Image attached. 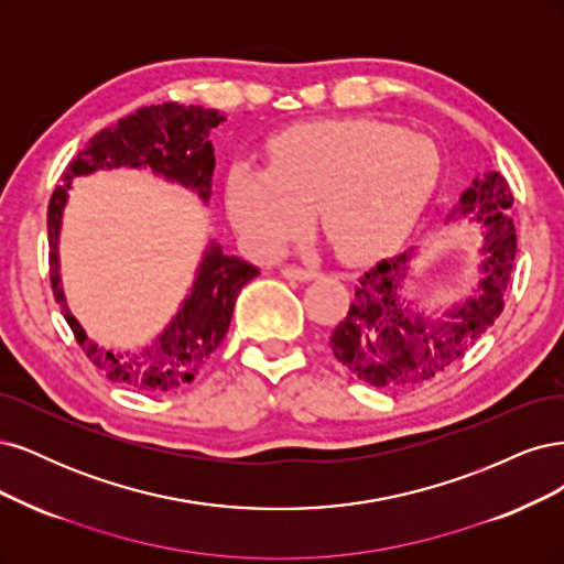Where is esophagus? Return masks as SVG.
Instances as JSON below:
<instances>
[{
	"label": "esophagus",
	"instance_id": "obj_1",
	"mask_svg": "<svg viewBox=\"0 0 564 564\" xmlns=\"http://www.w3.org/2000/svg\"><path fill=\"white\" fill-rule=\"evenodd\" d=\"M281 274L290 281H314L321 276V271L314 267H297V264H285Z\"/></svg>",
	"mask_w": 564,
	"mask_h": 564
}]
</instances>
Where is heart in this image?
I'll use <instances>...</instances> for the list:
<instances>
[{
    "instance_id": "b5f03b06",
    "label": "heart",
    "mask_w": 564,
    "mask_h": 564,
    "mask_svg": "<svg viewBox=\"0 0 564 564\" xmlns=\"http://www.w3.org/2000/svg\"><path fill=\"white\" fill-rule=\"evenodd\" d=\"M438 173V150L420 133L372 119L312 121L269 140L267 171L234 166L227 206L264 258L293 243L316 210L341 258L368 260L405 239Z\"/></svg>"
}]
</instances>
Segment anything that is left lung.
Segmentation results:
<instances>
[{
    "label": "left lung",
    "mask_w": 564,
    "mask_h": 564,
    "mask_svg": "<svg viewBox=\"0 0 564 564\" xmlns=\"http://www.w3.org/2000/svg\"><path fill=\"white\" fill-rule=\"evenodd\" d=\"M513 192L506 177L487 173L474 180L454 208L482 227L478 288L462 304L429 321L403 295L414 250L377 262L356 283L354 302L330 337L335 358L377 389H403L441 375L457 362L503 308V295L516 262V227L508 215ZM452 217V215H449Z\"/></svg>",
    "instance_id": "8db88e82"
}]
</instances>
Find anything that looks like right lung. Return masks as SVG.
I'll return each instance as SVG.
<instances>
[{
  "label": "right lung",
  "instance_id": "add662e5",
  "mask_svg": "<svg viewBox=\"0 0 564 564\" xmlns=\"http://www.w3.org/2000/svg\"><path fill=\"white\" fill-rule=\"evenodd\" d=\"M227 117L217 110H204L198 105L163 102L140 107L135 115L119 119L110 129H102L88 140L69 161L63 185L53 192L48 202V276L53 297L63 306L65 321L75 333L88 360L98 366L107 379L133 387L138 391L163 393L173 391L204 370L215 349L227 335L234 302L241 288L256 279L258 267L246 260L229 258L217 243H210L196 269L192 293L185 297L175 318L166 325L152 347L142 351H105L90 341L77 318L69 314L58 274V234L63 208L72 177L88 175L100 169H152L171 183L189 187L208 202L215 154L210 131Z\"/></svg>",
  "mask_w": 564,
  "mask_h": 564
}]
</instances>
